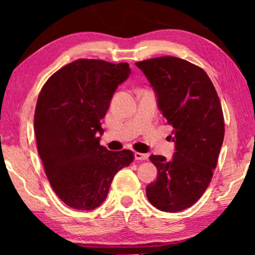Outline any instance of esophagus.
I'll list each match as a JSON object with an SVG mask.
<instances>
[{
    "label": "esophagus",
    "mask_w": 255,
    "mask_h": 255,
    "mask_svg": "<svg viewBox=\"0 0 255 255\" xmlns=\"http://www.w3.org/2000/svg\"><path fill=\"white\" fill-rule=\"evenodd\" d=\"M148 155L145 154V153H139V152H134V159L135 160H147Z\"/></svg>",
    "instance_id": "obj_1"
}]
</instances>
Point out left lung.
Instances as JSON below:
<instances>
[{"instance_id": "8db88e82", "label": "left lung", "mask_w": 255, "mask_h": 255, "mask_svg": "<svg viewBox=\"0 0 255 255\" xmlns=\"http://www.w3.org/2000/svg\"><path fill=\"white\" fill-rule=\"evenodd\" d=\"M155 93L162 116L174 128L172 159L149 156L158 169L146 187L152 205L166 212L182 211L200 200L212 179L224 140L221 101L203 69L175 57L135 62Z\"/></svg>"}]
</instances>
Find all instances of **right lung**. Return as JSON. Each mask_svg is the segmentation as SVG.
Returning <instances> with one entry per match:
<instances>
[{
	"instance_id": "obj_1",
	"label": "right lung",
	"mask_w": 255,
	"mask_h": 255,
	"mask_svg": "<svg viewBox=\"0 0 255 255\" xmlns=\"http://www.w3.org/2000/svg\"><path fill=\"white\" fill-rule=\"evenodd\" d=\"M130 74L128 62L79 59L54 73L41 89L34 111L38 153L51 187L68 207H100L116 173L133 160L132 151L100 145L101 120Z\"/></svg>"
}]
</instances>
